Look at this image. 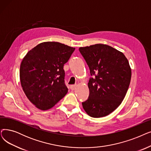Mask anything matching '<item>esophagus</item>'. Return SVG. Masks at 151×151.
<instances>
[{"instance_id": "obj_1", "label": "esophagus", "mask_w": 151, "mask_h": 151, "mask_svg": "<svg viewBox=\"0 0 151 151\" xmlns=\"http://www.w3.org/2000/svg\"><path fill=\"white\" fill-rule=\"evenodd\" d=\"M76 84H75V85H71V86H70V89L71 90H74L76 88Z\"/></svg>"}]
</instances>
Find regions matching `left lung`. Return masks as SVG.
Listing matches in <instances>:
<instances>
[{
    "label": "left lung",
    "mask_w": 151,
    "mask_h": 151,
    "mask_svg": "<svg viewBox=\"0 0 151 151\" xmlns=\"http://www.w3.org/2000/svg\"><path fill=\"white\" fill-rule=\"evenodd\" d=\"M92 77L88 99L82 102L90 116L100 118L112 113L121 104L128 89L132 70L122 52L106 44L80 47Z\"/></svg>",
    "instance_id": "obj_1"
}]
</instances>
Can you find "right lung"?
<instances>
[{"mask_svg": "<svg viewBox=\"0 0 151 151\" xmlns=\"http://www.w3.org/2000/svg\"><path fill=\"white\" fill-rule=\"evenodd\" d=\"M75 48L45 42L30 50L20 65L19 78L29 101L42 110L52 108L67 94L64 64Z\"/></svg>", "mask_w": 151, "mask_h": 151, "instance_id": "1", "label": "right lung"}]
</instances>
